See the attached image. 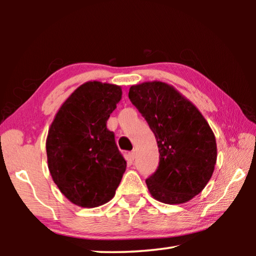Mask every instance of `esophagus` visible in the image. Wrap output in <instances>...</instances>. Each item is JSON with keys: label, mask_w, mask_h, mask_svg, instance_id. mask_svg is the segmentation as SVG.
<instances>
[{"label": "esophagus", "mask_w": 256, "mask_h": 256, "mask_svg": "<svg viewBox=\"0 0 256 256\" xmlns=\"http://www.w3.org/2000/svg\"><path fill=\"white\" fill-rule=\"evenodd\" d=\"M136 151H131V152H130L128 154V157H130V159H131V160H134V159H136Z\"/></svg>", "instance_id": "1"}]
</instances>
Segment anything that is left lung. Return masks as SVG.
Wrapping results in <instances>:
<instances>
[{
  "label": "left lung",
  "instance_id": "obj_1",
  "mask_svg": "<svg viewBox=\"0 0 256 256\" xmlns=\"http://www.w3.org/2000/svg\"><path fill=\"white\" fill-rule=\"evenodd\" d=\"M128 98L146 118L159 148V166L146 180L156 200L190 201L206 188L214 170L216 138L198 108L160 81L132 86Z\"/></svg>",
  "mask_w": 256,
  "mask_h": 256
}]
</instances>
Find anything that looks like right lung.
<instances>
[{
  "instance_id": "1",
  "label": "right lung",
  "mask_w": 256,
  "mask_h": 256,
  "mask_svg": "<svg viewBox=\"0 0 256 256\" xmlns=\"http://www.w3.org/2000/svg\"><path fill=\"white\" fill-rule=\"evenodd\" d=\"M120 86L99 81L80 86L56 114L46 140L48 170L64 196L82 208L105 204L115 196L126 162L107 120Z\"/></svg>"
}]
</instances>
